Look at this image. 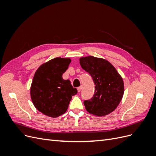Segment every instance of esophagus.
<instances>
[{
	"label": "esophagus",
	"instance_id": "esophagus-1",
	"mask_svg": "<svg viewBox=\"0 0 156 156\" xmlns=\"http://www.w3.org/2000/svg\"><path fill=\"white\" fill-rule=\"evenodd\" d=\"M82 88H83V86H82V85H81V87H78V88H77V91H78V92H81V90H82Z\"/></svg>",
	"mask_w": 156,
	"mask_h": 156
}]
</instances>
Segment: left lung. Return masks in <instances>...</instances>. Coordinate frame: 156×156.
Segmentation results:
<instances>
[{
    "instance_id": "8db88e82",
    "label": "left lung",
    "mask_w": 156,
    "mask_h": 156,
    "mask_svg": "<svg viewBox=\"0 0 156 156\" xmlns=\"http://www.w3.org/2000/svg\"><path fill=\"white\" fill-rule=\"evenodd\" d=\"M81 68L95 84V92L90 100L84 101L86 110L93 115L103 116L114 111L124 92L123 79L108 60L93 56L79 58Z\"/></svg>"
}]
</instances>
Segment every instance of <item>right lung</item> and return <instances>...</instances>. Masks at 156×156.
<instances>
[{
  "instance_id": "1",
  "label": "right lung",
  "mask_w": 156,
  "mask_h": 156,
  "mask_svg": "<svg viewBox=\"0 0 156 156\" xmlns=\"http://www.w3.org/2000/svg\"><path fill=\"white\" fill-rule=\"evenodd\" d=\"M71 61L56 57L42 64L35 72L30 98L34 107L46 116L56 118L64 114L72 96L77 93L69 80L62 78Z\"/></svg>"
}]
</instances>
